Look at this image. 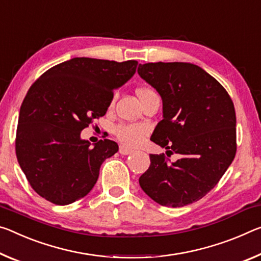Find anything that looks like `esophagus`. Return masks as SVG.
Segmentation results:
<instances>
[{"label":"esophagus","mask_w":261,"mask_h":261,"mask_svg":"<svg viewBox=\"0 0 261 261\" xmlns=\"http://www.w3.org/2000/svg\"><path fill=\"white\" fill-rule=\"evenodd\" d=\"M132 152H134V151L130 150V148H127L126 146H124V145L119 146V153H121V154H123V155H129V154H131Z\"/></svg>","instance_id":"1"}]
</instances>
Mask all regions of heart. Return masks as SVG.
Returning a JSON list of instances; mask_svg holds the SVG:
<instances>
[{
    "label": "heart",
    "mask_w": 261,
    "mask_h": 261,
    "mask_svg": "<svg viewBox=\"0 0 261 261\" xmlns=\"http://www.w3.org/2000/svg\"><path fill=\"white\" fill-rule=\"evenodd\" d=\"M153 92L150 88H140L137 90L138 96ZM147 126L144 124H119L115 127V135L126 146H136L142 142L147 134Z\"/></svg>",
    "instance_id": "heart-1"
}]
</instances>
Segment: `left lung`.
<instances>
[{
  "instance_id": "obj_1",
  "label": "left lung",
  "mask_w": 261,
  "mask_h": 261,
  "mask_svg": "<svg viewBox=\"0 0 261 261\" xmlns=\"http://www.w3.org/2000/svg\"><path fill=\"white\" fill-rule=\"evenodd\" d=\"M138 74L163 100V119L151 140L167 155H181L169 164L164 154H151L140 187L161 205L193 203L217 185L236 155L232 100L216 79L190 63L140 64Z\"/></svg>"
}]
</instances>
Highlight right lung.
Wrapping results in <instances>:
<instances>
[{
  "label": "right lung",
  "mask_w": 261,
  "mask_h": 261,
  "mask_svg": "<svg viewBox=\"0 0 261 261\" xmlns=\"http://www.w3.org/2000/svg\"><path fill=\"white\" fill-rule=\"evenodd\" d=\"M138 63L73 58L45 72L20 106L16 155L35 192L66 205L96 184L103 161L118 151L113 140L92 146L81 131L105 116L114 90L135 75Z\"/></svg>",
  "instance_id": "right-lung-1"
}]
</instances>
